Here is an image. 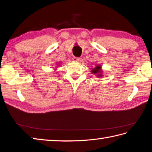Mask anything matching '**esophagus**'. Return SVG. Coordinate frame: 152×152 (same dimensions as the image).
Listing matches in <instances>:
<instances>
[{
    "instance_id": "esophagus-1",
    "label": "esophagus",
    "mask_w": 152,
    "mask_h": 152,
    "mask_svg": "<svg viewBox=\"0 0 152 152\" xmlns=\"http://www.w3.org/2000/svg\"><path fill=\"white\" fill-rule=\"evenodd\" d=\"M73 61H75V62H79L81 61V58L80 57H73Z\"/></svg>"
}]
</instances>
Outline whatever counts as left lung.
Returning <instances> with one entry per match:
<instances>
[{"label": "left lung", "instance_id": "1", "mask_svg": "<svg viewBox=\"0 0 152 152\" xmlns=\"http://www.w3.org/2000/svg\"><path fill=\"white\" fill-rule=\"evenodd\" d=\"M101 66H96V67L94 68L93 69L91 70V72L93 73L94 74H96V75H97V77H101L102 75V71L101 69Z\"/></svg>", "mask_w": 152, "mask_h": 152}]
</instances>
